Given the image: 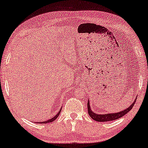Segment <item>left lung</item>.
Listing matches in <instances>:
<instances>
[{
	"instance_id": "left-lung-1",
	"label": "left lung",
	"mask_w": 148,
	"mask_h": 148,
	"mask_svg": "<svg viewBox=\"0 0 148 148\" xmlns=\"http://www.w3.org/2000/svg\"><path fill=\"white\" fill-rule=\"evenodd\" d=\"M136 99H136V100L134 101V103H133L132 105H131L130 107H129L127 109H126L125 110H123V111L118 112V113H107V114H97V113H94V112H93L90 109V103H89V102L90 101H88V103H87L88 113L92 119H94L95 121H99V122L111 121L116 120L117 119L122 117V116H124L125 115H126L127 113H129V112L132 109L133 107H134L135 103H136Z\"/></svg>"
}]
</instances>
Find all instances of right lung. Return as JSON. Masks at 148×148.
Here are the masks:
<instances>
[{
	"label": "right lung",
	"instance_id": "1",
	"mask_svg": "<svg viewBox=\"0 0 148 148\" xmlns=\"http://www.w3.org/2000/svg\"><path fill=\"white\" fill-rule=\"evenodd\" d=\"M61 110L62 109H60V111L58 112V113H57V115H56L55 116H53V118H51V119H49V120H47V121H41V122H38V123H51V122H52V121H55L56 119L58 118V116H59V115H60V112H61Z\"/></svg>",
	"mask_w": 148,
	"mask_h": 148
}]
</instances>
